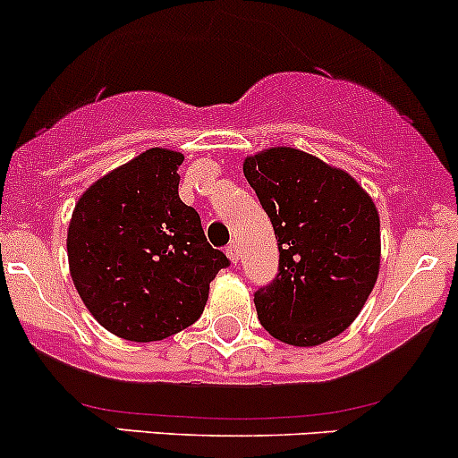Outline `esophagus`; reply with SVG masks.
<instances>
[{
	"label": "esophagus",
	"mask_w": 458,
	"mask_h": 458,
	"mask_svg": "<svg viewBox=\"0 0 458 458\" xmlns=\"http://www.w3.org/2000/svg\"><path fill=\"white\" fill-rule=\"evenodd\" d=\"M225 253H227V258H229V260L233 262V264L240 260V251H238V244H235V242H231L229 247L225 249Z\"/></svg>",
	"instance_id": "34e87169"
}]
</instances>
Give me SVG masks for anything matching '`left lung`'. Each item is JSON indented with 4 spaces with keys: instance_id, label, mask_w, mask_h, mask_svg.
<instances>
[{
    "instance_id": "obj_1",
    "label": "left lung",
    "mask_w": 458,
    "mask_h": 458,
    "mask_svg": "<svg viewBox=\"0 0 458 458\" xmlns=\"http://www.w3.org/2000/svg\"><path fill=\"white\" fill-rule=\"evenodd\" d=\"M242 172L280 249V273L253 300L260 324L291 346L337 337L361 313L379 276L375 202L348 172L284 145L247 157Z\"/></svg>"
}]
</instances>
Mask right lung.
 Masks as SVG:
<instances>
[{
	"instance_id": "right-lung-1",
	"label": "right lung",
	"mask_w": 458,
	"mask_h": 458,
	"mask_svg": "<svg viewBox=\"0 0 458 458\" xmlns=\"http://www.w3.org/2000/svg\"><path fill=\"white\" fill-rule=\"evenodd\" d=\"M176 149L152 148L83 191L68 225L74 289L92 318L130 342H160L205 310L229 264L178 196Z\"/></svg>"
}]
</instances>
